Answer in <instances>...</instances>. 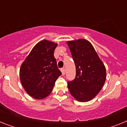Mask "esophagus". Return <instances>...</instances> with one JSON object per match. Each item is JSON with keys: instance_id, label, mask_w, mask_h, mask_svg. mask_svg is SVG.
<instances>
[{"instance_id": "esophagus-1", "label": "esophagus", "mask_w": 127, "mask_h": 127, "mask_svg": "<svg viewBox=\"0 0 127 127\" xmlns=\"http://www.w3.org/2000/svg\"><path fill=\"white\" fill-rule=\"evenodd\" d=\"M60 70H61V72H62V75H64L65 74V68H62Z\"/></svg>"}]
</instances>
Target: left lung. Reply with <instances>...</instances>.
I'll use <instances>...</instances> for the list:
<instances>
[{"instance_id": "1", "label": "left lung", "mask_w": 127, "mask_h": 127, "mask_svg": "<svg viewBox=\"0 0 127 127\" xmlns=\"http://www.w3.org/2000/svg\"><path fill=\"white\" fill-rule=\"evenodd\" d=\"M76 65L75 79L68 81L70 94L79 102L93 99L102 88L106 71L92 44L85 39L67 42Z\"/></svg>"}]
</instances>
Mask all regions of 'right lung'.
<instances>
[{
    "label": "right lung",
    "instance_id": "right-lung-1",
    "mask_svg": "<svg viewBox=\"0 0 127 127\" xmlns=\"http://www.w3.org/2000/svg\"><path fill=\"white\" fill-rule=\"evenodd\" d=\"M57 44L47 40L39 42L30 51L20 70L25 90L36 99L50 95L56 80L62 74L54 57Z\"/></svg>",
    "mask_w": 127,
    "mask_h": 127
}]
</instances>
